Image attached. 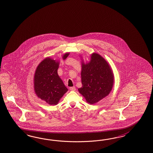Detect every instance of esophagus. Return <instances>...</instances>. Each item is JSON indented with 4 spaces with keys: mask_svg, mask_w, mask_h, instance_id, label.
Masks as SVG:
<instances>
[{
    "mask_svg": "<svg viewBox=\"0 0 153 153\" xmlns=\"http://www.w3.org/2000/svg\"><path fill=\"white\" fill-rule=\"evenodd\" d=\"M70 90L74 91V90H76V88H75L74 86H73V87H70Z\"/></svg>",
    "mask_w": 153,
    "mask_h": 153,
    "instance_id": "1",
    "label": "esophagus"
}]
</instances>
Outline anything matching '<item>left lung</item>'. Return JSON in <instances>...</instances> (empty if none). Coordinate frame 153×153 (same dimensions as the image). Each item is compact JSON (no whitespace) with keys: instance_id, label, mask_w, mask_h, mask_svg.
Masks as SVG:
<instances>
[{"instance_id":"1","label":"left lung","mask_w":153,"mask_h":153,"mask_svg":"<svg viewBox=\"0 0 153 153\" xmlns=\"http://www.w3.org/2000/svg\"><path fill=\"white\" fill-rule=\"evenodd\" d=\"M82 87L78 89L86 102L95 104L111 93L114 85V74L109 63L100 54L93 53L90 60L81 59Z\"/></svg>"}]
</instances>
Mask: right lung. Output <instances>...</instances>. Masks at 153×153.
Here are the masks:
<instances>
[{"label": "right lung", "mask_w": 153, "mask_h": 153, "mask_svg": "<svg viewBox=\"0 0 153 153\" xmlns=\"http://www.w3.org/2000/svg\"><path fill=\"white\" fill-rule=\"evenodd\" d=\"M66 53L63 60L69 56ZM59 61L47 57L39 63L33 77V88L37 97L49 105H56L68 91L58 74Z\"/></svg>", "instance_id": "1"}]
</instances>
